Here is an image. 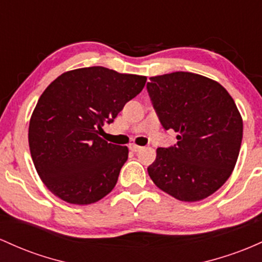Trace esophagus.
<instances>
[{"label": "esophagus", "mask_w": 262, "mask_h": 262, "mask_svg": "<svg viewBox=\"0 0 262 262\" xmlns=\"http://www.w3.org/2000/svg\"><path fill=\"white\" fill-rule=\"evenodd\" d=\"M128 148H130L132 152H137V151H140L141 147L137 146V145H135V143H130V145H128Z\"/></svg>", "instance_id": "obj_1"}]
</instances>
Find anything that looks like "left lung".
Segmentation results:
<instances>
[{
	"mask_svg": "<svg viewBox=\"0 0 262 262\" xmlns=\"http://www.w3.org/2000/svg\"><path fill=\"white\" fill-rule=\"evenodd\" d=\"M147 83L164 130L178 142L157 148L147 168L154 183L182 202H198L228 181L239 156L243 119L218 81L188 72L152 76Z\"/></svg>",
	"mask_w": 262,
	"mask_h": 262,
	"instance_id": "left-lung-1",
	"label": "left lung"
}]
</instances>
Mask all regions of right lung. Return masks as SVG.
<instances>
[{
	"mask_svg": "<svg viewBox=\"0 0 262 262\" xmlns=\"http://www.w3.org/2000/svg\"><path fill=\"white\" fill-rule=\"evenodd\" d=\"M146 80L89 67L63 73L48 85L31 116L28 142L38 174L53 194L85 205L114 189L128 148L99 135Z\"/></svg>",
	"mask_w": 262,
	"mask_h": 262,
	"instance_id": "1",
	"label": "right lung"
}]
</instances>
